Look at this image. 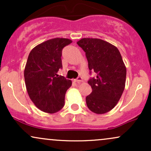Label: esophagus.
Here are the masks:
<instances>
[{
  "label": "esophagus",
  "instance_id": "34e87169",
  "mask_svg": "<svg viewBox=\"0 0 151 151\" xmlns=\"http://www.w3.org/2000/svg\"><path fill=\"white\" fill-rule=\"evenodd\" d=\"M74 81H76V82H81V81H82V78H81V77H79L77 78V79H74Z\"/></svg>",
  "mask_w": 151,
  "mask_h": 151
}]
</instances>
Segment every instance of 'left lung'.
<instances>
[{
	"label": "left lung",
	"mask_w": 151,
	"mask_h": 151,
	"mask_svg": "<svg viewBox=\"0 0 151 151\" xmlns=\"http://www.w3.org/2000/svg\"><path fill=\"white\" fill-rule=\"evenodd\" d=\"M85 52L89 69L97 74L88 81L92 91L86 97L90 111L96 114L110 111L125 89L126 67L116 46L98 38H82L77 42Z\"/></svg>",
	"instance_id": "left-lung-1"
}]
</instances>
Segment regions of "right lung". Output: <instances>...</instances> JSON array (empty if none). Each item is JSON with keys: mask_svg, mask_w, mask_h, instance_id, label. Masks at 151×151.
Wrapping results in <instances>:
<instances>
[{"mask_svg": "<svg viewBox=\"0 0 151 151\" xmlns=\"http://www.w3.org/2000/svg\"><path fill=\"white\" fill-rule=\"evenodd\" d=\"M72 41L56 37L37 45L30 51L24 70L26 89L31 101L43 112L54 114L65 105L72 81L59 76L62 51Z\"/></svg>", "mask_w": 151, "mask_h": 151, "instance_id": "right-lung-1", "label": "right lung"}]
</instances>
